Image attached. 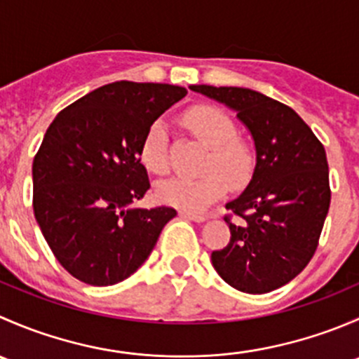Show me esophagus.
<instances>
[{"instance_id": "34e87169", "label": "esophagus", "mask_w": 359, "mask_h": 359, "mask_svg": "<svg viewBox=\"0 0 359 359\" xmlns=\"http://www.w3.org/2000/svg\"><path fill=\"white\" fill-rule=\"evenodd\" d=\"M180 217L187 220H193V222H205L206 217L200 215V213H191V212H180Z\"/></svg>"}]
</instances>
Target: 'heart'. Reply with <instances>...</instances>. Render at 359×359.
<instances>
[{
	"mask_svg": "<svg viewBox=\"0 0 359 359\" xmlns=\"http://www.w3.org/2000/svg\"><path fill=\"white\" fill-rule=\"evenodd\" d=\"M187 128L210 147L201 166V177H170L156 186L158 200L165 205L201 212L226 194L227 187H245L255 172V151L252 144L238 137V126L220 107H191L184 114ZM139 156L149 172L163 175L168 172V128L163 119L149 125L140 142Z\"/></svg>",
	"mask_w": 359,
	"mask_h": 359,
	"instance_id": "obj_1",
	"label": "heart"
}]
</instances>
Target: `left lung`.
I'll list each match as a JSON object with an SVG mask.
<instances>
[{
  "mask_svg": "<svg viewBox=\"0 0 359 359\" xmlns=\"http://www.w3.org/2000/svg\"><path fill=\"white\" fill-rule=\"evenodd\" d=\"M226 104L252 133L255 172L247 189L226 205L243 222L233 224L226 248L212 264L227 285L267 293L292 281L309 264L330 208L325 147L292 107L238 86L191 85Z\"/></svg>",
  "mask_w": 359,
  "mask_h": 359,
  "instance_id": "obj_1",
  "label": "left lung"
}]
</instances>
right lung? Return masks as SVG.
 <instances>
[{
	"label": "right lung",
	"mask_w": 359,
	"mask_h": 359,
	"mask_svg": "<svg viewBox=\"0 0 359 359\" xmlns=\"http://www.w3.org/2000/svg\"><path fill=\"white\" fill-rule=\"evenodd\" d=\"M182 86L116 81L60 111L32 161V208L46 243L76 280L109 287L135 273L170 206L135 208L151 187L139 149L144 133L186 97Z\"/></svg>",
	"instance_id": "right-lung-1"
}]
</instances>
